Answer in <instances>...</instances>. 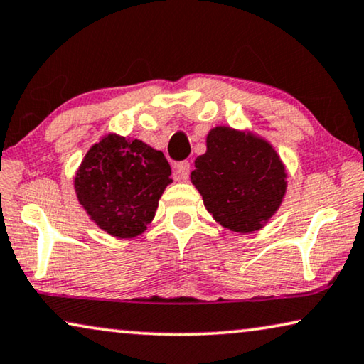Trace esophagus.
<instances>
[{
  "label": "esophagus",
  "instance_id": "obj_1",
  "mask_svg": "<svg viewBox=\"0 0 364 364\" xmlns=\"http://www.w3.org/2000/svg\"><path fill=\"white\" fill-rule=\"evenodd\" d=\"M173 169H176V176L181 178V181H187L188 173H191V162H187V161L178 162Z\"/></svg>",
  "mask_w": 364,
  "mask_h": 364
}]
</instances>
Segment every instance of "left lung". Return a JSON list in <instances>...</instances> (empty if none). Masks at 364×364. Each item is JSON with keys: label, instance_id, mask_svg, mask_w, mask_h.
Listing matches in <instances>:
<instances>
[{"label": "left lung", "instance_id": "1", "mask_svg": "<svg viewBox=\"0 0 364 364\" xmlns=\"http://www.w3.org/2000/svg\"><path fill=\"white\" fill-rule=\"evenodd\" d=\"M191 181L215 221L241 235L266 226L287 192L286 166L269 141L230 126L208 131Z\"/></svg>", "mask_w": 364, "mask_h": 364}]
</instances>
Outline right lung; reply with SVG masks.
Wrapping results in <instances>:
<instances>
[{
	"label": "right lung",
	"mask_w": 364,
	"mask_h": 364,
	"mask_svg": "<svg viewBox=\"0 0 364 364\" xmlns=\"http://www.w3.org/2000/svg\"><path fill=\"white\" fill-rule=\"evenodd\" d=\"M161 151L117 133L102 136L87 151L73 177L77 200L100 230L117 238L143 235L159 198L172 183Z\"/></svg>",
	"instance_id": "1"
}]
</instances>
